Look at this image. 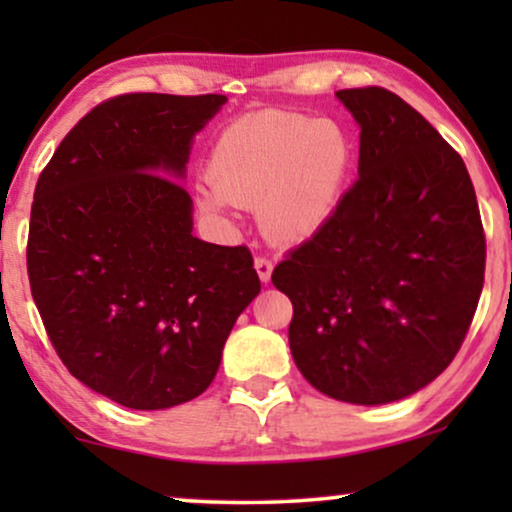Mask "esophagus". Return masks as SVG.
Here are the masks:
<instances>
[{
  "instance_id": "1",
  "label": "esophagus",
  "mask_w": 512,
  "mask_h": 512,
  "mask_svg": "<svg viewBox=\"0 0 512 512\" xmlns=\"http://www.w3.org/2000/svg\"><path fill=\"white\" fill-rule=\"evenodd\" d=\"M255 271H257V276H260L262 283H269L271 271H274V262H271L269 257L257 255V257H255Z\"/></svg>"
}]
</instances>
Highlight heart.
<instances>
[{
	"label": "heart",
	"mask_w": 512,
	"mask_h": 512,
	"mask_svg": "<svg viewBox=\"0 0 512 512\" xmlns=\"http://www.w3.org/2000/svg\"><path fill=\"white\" fill-rule=\"evenodd\" d=\"M351 168V145L332 121L264 112L229 124L208 159L213 192L199 206L222 215L227 203L260 206L271 238L297 243L323 229L335 213Z\"/></svg>",
	"instance_id": "obj_1"
}]
</instances>
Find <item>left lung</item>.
<instances>
[{
    "label": "left lung",
    "instance_id": "obj_1",
    "mask_svg": "<svg viewBox=\"0 0 512 512\" xmlns=\"http://www.w3.org/2000/svg\"><path fill=\"white\" fill-rule=\"evenodd\" d=\"M337 98L360 126L358 180L271 283L292 302V358L335 400L407 398L459 353L485 283V229L466 163L381 86Z\"/></svg>",
    "mask_w": 512,
    "mask_h": 512
}]
</instances>
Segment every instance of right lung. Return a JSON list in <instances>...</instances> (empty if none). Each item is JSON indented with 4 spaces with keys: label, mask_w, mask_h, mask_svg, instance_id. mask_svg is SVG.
<instances>
[{
    "label": "right lung",
    "mask_w": 512,
    "mask_h": 512,
    "mask_svg": "<svg viewBox=\"0 0 512 512\" xmlns=\"http://www.w3.org/2000/svg\"><path fill=\"white\" fill-rule=\"evenodd\" d=\"M227 98L126 93L93 107L34 189L27 276L58 358L131 410H166L215 379L260 295L245 245L192 236L194 135Z\"/></svg>",
    "instance_id": "obj_1"
}]
</instances>
